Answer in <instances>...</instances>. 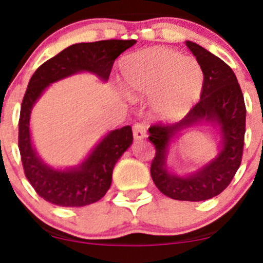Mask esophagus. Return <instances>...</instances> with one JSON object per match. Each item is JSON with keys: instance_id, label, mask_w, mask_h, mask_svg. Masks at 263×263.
I'll return each instance as SVG.
<instances>
[{"instance_id": "34e87169", "label": "esophagus", "mask_w": 263, "mask_h": 263, "mask_svg": "<svg viewBox=\"0 0 263 263\" xmlns=\"http://www.w3.org/2000/svg\"><path fill=\"white\" fill-rule=\"evenodd\" d=\"M134 137L136 141L143 140L146 137V126L144 123L137 122L134 125Z\"/></svg>"}]
</instances>
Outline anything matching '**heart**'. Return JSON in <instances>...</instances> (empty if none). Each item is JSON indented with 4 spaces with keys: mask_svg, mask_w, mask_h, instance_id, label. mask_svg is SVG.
I'll return each instance as SVG.
<instances>
[{
    "mask_svg": "<svg viewBox=\"0 0 263 263\" xmlns=\"http://www.w3.org/2000/svg\"><path fill=\"white\" fill-rule=\"evenodd\" d=\"M122 86L134 99L149 98L157 116L164 120L182 117L201 95L204 73L192 57L165 47L132 54L121 65Z\"/></svg>",
    "mask_w": 263,
    "mask_h": 263,
    "instance_id": "b5f03b06",
    "label": "heart"
}]
</instances>
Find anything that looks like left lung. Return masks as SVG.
Wrapping results in <instances>:
<instances>
[{"instance_id":"left-lung-1","label":"left lung","mask_w":263,"mask_h":263,"mask_svg":"<svg viewBox=\"0 0 263 263\" xmlns=\"http://www.w3.org/2000/svg\"><path fill=\"white\" fill-rule=\"evenodd\" d=\"M185 44L203 69L200 101L182 121L148 128V140L156 148L151 176L157 188L167 197L176 200L201 201L219 195L240 167L246 107L236 75L230 66L194 42L186 41ZM201 124H210L220 135L218 155L195 172L178 176L166 165L171 142L186 128Z\"/></svg>"}]
</instances>
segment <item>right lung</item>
Returning <instances> with one entry per match:
<instances>
[{"label": "right lung", "mask_w": 263, "mask_h": 263, "mask_svg": "<svg viewBox=\"0 0 263 263\" xmlns=\"http://www.w3.org/2000/svg\"><path fill=\"white\" fill-rule=\"evenodd\" d=\"M134 44L135 39L73 44L43 63L32 75L21 105L18 146L27 179L44 200L70 208L100 200L110 189L115 164L132 144L134 136L131 126L114 129L107 132L78 165L54 168L41 158L33 144V106L50 84L71 75L89 73L104 83L107 81L115 59Z\"/></svg>", "instance_id": "right-lung-1"}]
</instances>
